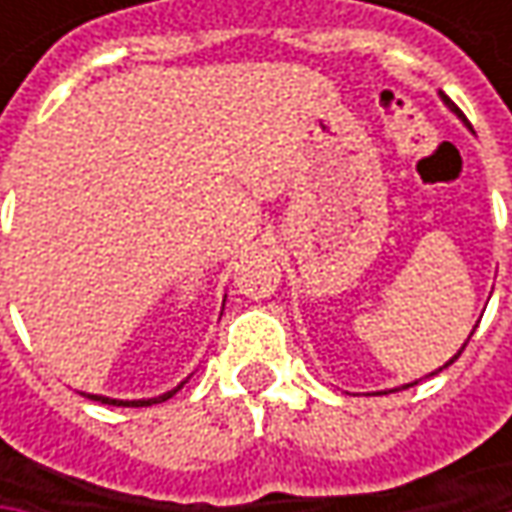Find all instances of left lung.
Wrapping results in <instances>:
<instances>
[{"label":"left lung","mask_w":512,"mask_h":512,"mask_svg":"<svg viewBox=\"0 0 512 512\" xmlns=\"http://www.w3.org/2000/svg\"><path fill=\"white\" fill-rule=\"evenodd\" d=\"M442 99H444V105H447V108H450V110H456V113H459V116H462V110L456 108V105H453V102H450V99H447V96H442ZM470 336H473V333H470ZM467 342H470V339H467ZM464 347H467V344H464ZM464 347H462V350H464ZM462 350H459V353H456V356H453V359H459V356H462ZM453 359H450V362H447V364H453ZM447 364H444V367H447ZM439 370H442V367H439ZM413 384H416V382H413ZM413 384H404L402 390H407V387H413Z\"/></svg>","instance_id":"1"}]
</instances>
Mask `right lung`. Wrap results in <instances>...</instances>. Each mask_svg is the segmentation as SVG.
Listing matches in <instances>:
<instances>
[{
	"label": "right lung",
	"instance_id": "1",
	"mask_svg": "<svg viewBox=\"0 0 512 512\" xmlns=\"http://www.w3.org/2000/svg\"><path fill=\"white\" fill-rule=\"evenodd\" d=\"M179 390V387H176ZM176 390H170V393H165V396H159V399H145V402H119V399H108V396H90V393H85L88 399H93V402H102V404H116V407H148V404H156V402H168L170 396L176 393Z\"/></svg>",
	"mask_w": 512,
	"mask_h": 512
}]
</instances>
